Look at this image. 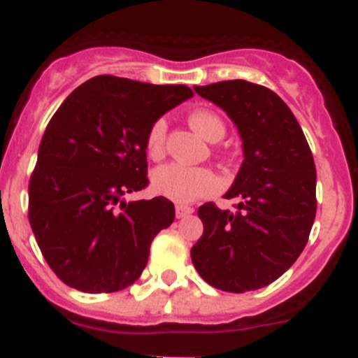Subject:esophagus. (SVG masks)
<instances>
[{
    "label": "esophagus",
    "instance_id": "esophagus-1",
    "mask_svg": "<svg viewBox=\"0 0 358 358\" xmlns=\"http://www.w3.org/2000/svg\"><path fill=\"white\" fill-rule=\"evenodd\" d=\"M192 213H194V208L192 206H185V204H177L176 206V217L177 218L189 217Z\"/></svg>",
    "mask_w": 358,
    "mask_h": 358
}]
</instances>
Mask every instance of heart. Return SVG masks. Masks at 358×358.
<instances>
[{"instance_id":"b5f03b06","label":"heart","mask_w":358,"mask_h":358,"mask_svg":"<svg viewBox=\"0 0 358 358\" xmlns=\"http://www.w3.org/2000/svg\"><path fill=\"white\" fill-rule=\"evenodd\" d=\"M189 125L208 141L222 140L226 134V125L222 118L208 109H197L188 116ZM166 123L156 120L147 132V154L150 157H159L163 154ZM152 186L157 194L179 204H188L201 197L215 194L220 186L217 173L202 166H188L182 163H166L152 173Z\"/></svg>"}]
</instances>
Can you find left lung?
<instances>
[{
  "label": "left lung",
  "mask_w": 358,
  "mask_h": 358,
  "mask_svg": "<svg viewBox=\"0 0 358 358\" xmlns=\"http://www.w3.org/2000/svg\"><path fill=\"white\" fill-rule=\"evenodd\" d=\"M224 109L242 138L243 163L226 199L199 208L204 233L192 248L197 273L211 287L248 292L273 283L297 260L314 224L315 164L296 116L274 91L248 80L195 85Z\"/></svg>",
  "instance_id": "1"
}]
</instances>
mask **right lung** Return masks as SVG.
Segmentation results:
<instances>
[{
    "label": "right lung",
    "instance_id": "obj_1",
    "mask_svg": "<svg viewBox=\"0 0 358 358\" xmlns=\"http://www.w3.org/2000/svg\"><path fill=\"white\" fill-rule=\"evenodd\" d=\"M194 96L188 85L93 77L66 98L44 131L28 186V220L44 260L66 285L116 292L132 285L150 243L176 218L164 197L123 199L147 179V132Z\"/></svg>",
    "mask_w": 358,
    "mask_h": 358
}]
</instances>
